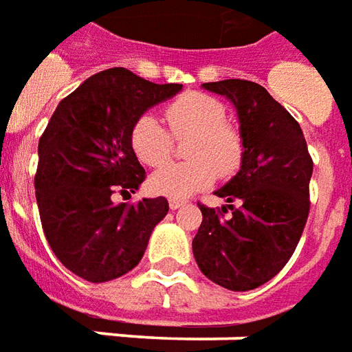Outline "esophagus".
I'll use <instances>...</instances> for the list:
<instances>
[{
	"instance_id": "obj_1",
	"label": "esophagus",
	"mask_w": 352,
	"mask_h": 352,
	"mask_svg": "<svg viewBox=\"0 0 352 352\" xmlns=\"http://www.w3.org/2000/svg\"><path fill=\"white\" fill-rule=\"evenodd\" d=\"M183 204H185L183 200H169V208H171V210H179Z\"/></svg>"
}]
</instances>
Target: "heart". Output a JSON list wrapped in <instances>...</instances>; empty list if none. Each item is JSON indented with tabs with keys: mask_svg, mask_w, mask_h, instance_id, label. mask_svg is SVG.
Wrapping results in <instances>:
<instances>
[{
	"mask_svg": "<svg viewBox=\"0 0 352 352\" xmlns=\"http://www.w3.org/2000/svg\"><path fill=\"white\" fill-rule=\"evenodd\" d=\"M167 125L154 116H142L131 129V148L144 166L166 164L173 152L175 138L190 136L186 142L188 162L162 167L150 177V188L156 195L186 198L214 183L217 175L229 177L243 162V136L227 125L226 106L214 96L188 92L166 107Z\"/></svg>",
	"mask_w": 352,
	"mask_h": 352,
	"instance_id": "obj_1",
	"label": "heart"
}]
</instances>
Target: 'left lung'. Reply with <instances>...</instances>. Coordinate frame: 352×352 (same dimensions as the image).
I'll return each mask as SVG.
<instances>
[{
  "label": "left lung",
  "instance_id": "obj_1",
  "mask_svg": "<svg viewBox=\"0 0 352 352\" xmlns=\"http://www.w3.org/2000/svg\"><path fill=\"white\" fill-rule=\"evenodd\" d=\"M202 88L233 102L243 136L241 169L216 190L227 206L198 204L192 239L200 272L229 291H250L276 277L293 256L310 210L312 157L295 117L264 86L227 78ZM227 209L232 216L223 218Z\"/></svg>",
  "mask_w": 352,
  "mask_h": 352
}]
</instances>
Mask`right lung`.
Listing matches in <instances>:
<instances>
[{
    "instance_id": "right-lung-1",
    "label": "right lung",
    "mask_w": 352,
    "mask_h": 352,
    "mask_svg": "<svg viewBox=\"0 0 352 352\" xmlns=\"http://www.w3.org/2000/svg\"><path fill=\"white\" fill-rule=\"evenodd\" d=\"M181 88L113 67L86 78L56 107L38 142L36 202L54 254L75 276L111 281L144 256L167 200L113 204L111 195L135 192L146 177L131 148L135 121Z\"/></svg>"
}]
</instances>
